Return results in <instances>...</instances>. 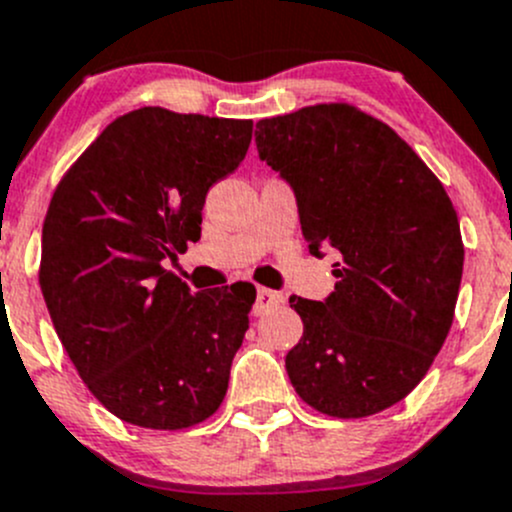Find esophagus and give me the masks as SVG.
I'll use <instances>...</instances> for the list:
<instances>
[{"label":"esophagus","instance_id":"obj_1","mask_svg":"<svg viewBox=\"0 0 512 512\" xmlns=\"http://www.w3.org/2000/svg\"><path fill=\"white\" fill-rule=\"evenodd\" d=\"M282 302H285L282 292H275V290H267V287H260V290H257L255 312H257V315H262V312L275 310V307H280Z\"/></svg>","mask_w":512,"mask_h":512}]
</instances>
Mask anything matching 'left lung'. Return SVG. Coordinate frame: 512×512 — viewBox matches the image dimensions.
Segmentation results:
<instances>
[{
    "mask_svg": "<svg viewBox=\"0 0 512 512\" xmlns=\"http://www.w3.org/2000/svg\"><path fill=\"white\" fill-rule=\"evenodd\" d=\"M255 142L290 182L312 255L340 252L330 297H290L292 388L332 418L400 403L453 325L465 250L448 192L398 132L345 102L260 119Z\"/></svg>",
    "mask_w": 512,
    "mask_h": 512,
    "instance_id": "obj_1",
    "label": "left lung"
}]
</instances>
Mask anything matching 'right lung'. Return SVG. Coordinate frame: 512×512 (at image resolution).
Listing matches in <instances>:
<instances>
[{"label":"right lung","instance_id":"1","mask_svg":"<svg viewBox=\"0 0 512 512\" xmlns=\"http://www.w3.org/2000/svg\"><path fill=\"white\" fill-rule=\"evenodd\" d=\"M252 119L142 107L114 119L54 190L39 285L69 360L119 420L182 430L222 405L255 287L190 292L162 262L200 240L210 187Z\"/></svg>","mask_w":512,"mask_h":512}]
</instances>
